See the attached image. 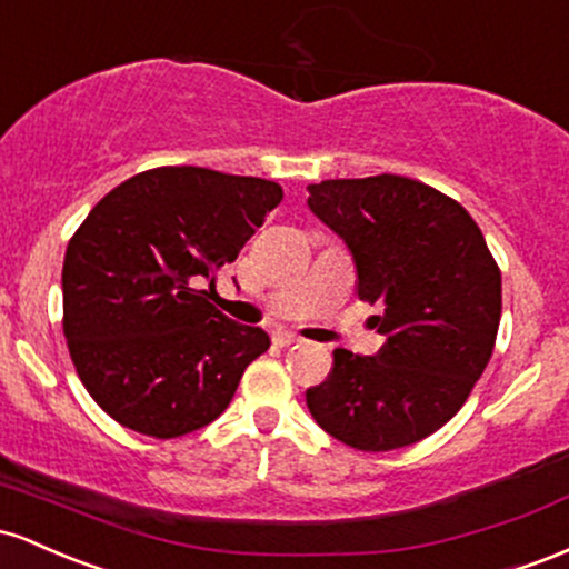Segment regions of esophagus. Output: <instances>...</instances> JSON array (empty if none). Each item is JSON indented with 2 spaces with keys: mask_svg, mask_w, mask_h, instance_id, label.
<instances>
[{
  "mask_svg": "<svg viewBox=\"0 0 569 569\" xmlns=\"http://www.w3.org/2000/svg\"><path fill=\"white\" fill-rule=\"evenodd\" d=\"M273 341H277L279 347H292V343H298L301 338L296 333H287V330H279V333H273Z\"/></svg>",
  "mask_w": 569,
  "mask_h": 569,
  "instance_id": "1",
  "label": "esophagus"
}]
</instances>
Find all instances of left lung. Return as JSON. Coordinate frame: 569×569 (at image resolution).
<instances>
[{
	"mask_svg": "<svg viewBox=\"0 0 569 569\" xmlns=\"http://www.w3.org/2000/svg\"><path fill=\"white\" fill-rule=\"evenodd\" d=\"M309 209L352 252L360 301L385 347L336 349L306 406L360 451H392L440 430L481 379L502 311L500 268L481 228L449 196L398 174L309 184Z\"/></svg>",
	"mask_w": 569,
	"mask_h": 569,
	"instance_id": "obj_1",
	"label": "left lung"
}]
</instances>
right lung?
I'll use <instances>...</instances> for the list:
<instances>
[{
	"mask_svg": "<svg viewBox=\"0 0 569 569\" xmlns=\"http://www.w3.org/2000/svg\"><path fill=\"white\" fill-rule=\"evenodd\" d=\"M282 188L201 166H161L110 190L63 254V336L80 381L129 430L177 438L214 422L271 347L203 284L233 263Z\"/></svg>",
	"mask_w": 569,
	"mask_h": 569,
	"instance_id": "add662e5",
	"label": "right lung"
}]
</instances>
